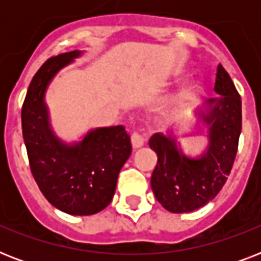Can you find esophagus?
Listing matches in <instances>:
<instances>
[{"label":"esophagus","mask_w":261,"mask_h":261,"mask_svg":"<svg viewBox=\"0 0 261 261\" xmlns=\"http://www.w3.org/2000/svg\"><path fill=\"white\" fill-rule=\"evenodd\" d=\"M131 143H133V146H134L135 149L143 146V143H145V135H143L142 133L134 131L133 135H131Z\"/></svg>","instance_id":"esophagus-1"}]
</instances>
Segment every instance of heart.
Segmentation results:
<instances>
[{"mask_svg": "<svg viewBox=\"0 0 261 261\" xmlns=\"http://www.w3.org/2000/svg\"><path fill=\"white\" fill-rule=\"evenodd\" d=\"M187 98H188V92H181V93L174 94V96H172V97L164 101V104L161 106V111H163L164 114H167V112L177 110V108H180L184 104Z\"/></svg>", "mask_w": 261, "mask_h": 261, "instance_id": "heart-1", "label": "heart"}]
</instances>
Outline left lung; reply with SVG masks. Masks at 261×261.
<instances>
[{
  "label": "left lung",
  "instance_id": "8db88e82",
  "mask_svg": "<svg viewBox=\"0 0 261 261\" xmlns=\"http://www.w3.org/2000/svg\"><path fill=\"white\" fill-rule=\"evenodd\" d=\"M214 90L218 96L196 110L208 137L207 149L199 157L184 154L171 134L157 133L149 141L159 157L150 178L151 190L171 213H190L213 200L234 163L241 134V97L222 65L217 69Z\"/></svg>",
  "mask_w": 261,
  "mask_h": 261
}]
</instances>
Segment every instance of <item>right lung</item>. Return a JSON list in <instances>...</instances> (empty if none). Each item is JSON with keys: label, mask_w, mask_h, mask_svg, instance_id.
Here are the masks:
<instances>
[{"label": "right lung", "mask_w": 261, "mask_h": 261, "mask_svg": "<svg viewBox=\"0 0 261 261\" xmlns=\"http://www.w3.org/2000/svg\"><path fill=\"white\" fill-rule=\"evenodd\" d=\"M83 51L53 57L31 81L21 110L22 138L35 181L54 207L71 215H92L114 198L119 172L131 154L123 126L90 130L80 142L66 143L51 130L44 102L47 87Z\"/></svg>", "instance_id": "obj_1"}]
</instances>
